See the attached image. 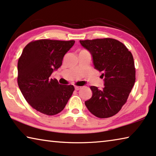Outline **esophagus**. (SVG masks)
<instances>
[{"instance_id": "obj_1", "label": "esophagus", "mask_w": 156, "mask_h": 156, "mask_svg": "<svg viewBox=\"0 0 156 156\" xmlns=\"http://www.w3.org/2000/svg\"><path fill=\"white\" fill-rule=\"evenodd\" d=\"M80 88H81V87H80V86H75V90H79Z\"/></svg>"}]
</instances>
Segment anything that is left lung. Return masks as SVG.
<instances>
[{"label": "left lung", "mask_w": 156, "mask_h": 156, "mask_svg": "<svg viewBox=\"0 0 156 156\" xmlns=\"http://www.w3.org/2000/svg\"><path fill=\"white\" fill-rule=\"evenodd\" d=\"M90 52L96 70L102 72L104 87L91 86L92 96L85 104L98 118H108L122 109L135 82L132 53L124 44L111 38L80 41Z\"/></svg>", "instance_id": "1"}]
</instances>
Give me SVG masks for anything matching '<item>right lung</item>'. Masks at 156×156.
<instances>
[{
  "label": "right lung",
  "instance_id": "1",
  "mask_svg": "<svg viewBox=\"0 0 156 156\" xmlns=\"http://www.w3.org/2000/svg\"><path fill=\"white\" fill-rule=\"evenodd\" d=\"M75 41L40 39L25 47L18 61V85L32 108L46 115L60 112L74 91L73 85L50 78L60 68Z\"/></svg>",
  "mask_w": 156,
  "mask_h": 156
}]
</instances>
